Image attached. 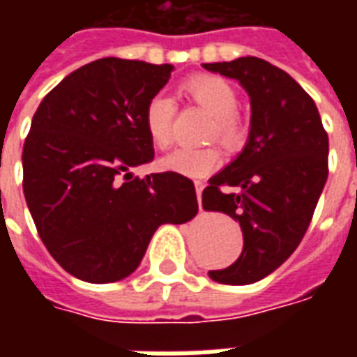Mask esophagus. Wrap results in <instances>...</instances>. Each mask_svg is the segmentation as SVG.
Listing matches in <instances>:
<instances>
[{
	"mask_svg": "<svg viewBox=\"0 0 357 357\" xmlns=\"http://www.w3.org/2000/svg\"><path fill=\"white\" fill-rule=\"evenodd\" d=\"M202 189H204V183L202 181H195V191H197V201H199V206L202 208Z\"/></svg>",
	"mask_w": 357,
	"mask_h": 357,
	"instance_id": "34e87169",
	"label": "esophagus"
}]
</instances>
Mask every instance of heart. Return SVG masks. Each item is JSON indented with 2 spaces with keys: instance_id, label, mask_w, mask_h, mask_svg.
Masks as SVG:
<instances>
[{
  "instance_id": "heart-1",
  "label": "heart",
  "mask_w": 357,
  "mask_h": 357,
  "mask_svg": "<svg viewBox=\"0 0 357 357\" xmlns=\"http://www.w3.org/2000/svg\"><path fill=\"white\" fill-rule=\"evenodd\" d=\"M185 91L193 101L216 116L214 135L227 147H235L241 139V126L235 120L239 107V97L229 82L218 76H197L185 82ZM174 118L176 101L170 95L158 91L149 99L143 110V126L151 143L158 149H166L174 139ZM222 164V155L216 147L204 149H176L158 162L160 170L174 172L185 178H204Z\"/></svg>"
}]
</instances>
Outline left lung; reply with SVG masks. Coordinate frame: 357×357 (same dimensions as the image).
<instances>
[{
	"label": "left lung",
	"mask_w": 357,
	"mask_h": 357,
	"mask_svg": "<svg viewBox=\"0 0 357 357\" xmlns=\"http://www.w3.org/2000/svg\"><path fill=\"white\" fill-rule=\"evenodd\" d=\"M241 84L250 99L248 139L208 179L204 210L225 212L243 229V252L229 268L208 271L224 284H250L296 250L327 181L329 137L314 99L289 74L258 57L204 63ZM237 186L239 194H225Z\"/></svg>",
	"instance_id": "left-lung-1"
}]
</instances>
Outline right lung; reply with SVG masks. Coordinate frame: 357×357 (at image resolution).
Listing matches in <instances>:
<instances>
[{
  "instance_id": "obj_1",
  "label": "right lung",
  "mask_w": 357,
  "mask_h": 357,
  "mask_svg": "<svg viewBox=\"0 0 357 357\" xmlns=\"http://www.w3.org/2000/svg\"><path fill=\"white\" fill-rule=\"evenodd\" d=\"M172 70L99 59L51 89L32 118L22 149L28 210L50 255L86 283L133 273L160 225L185 224L199 210L185 176L132 172L155 156L143 110Z\"/></svg>"
}]
</instances>
